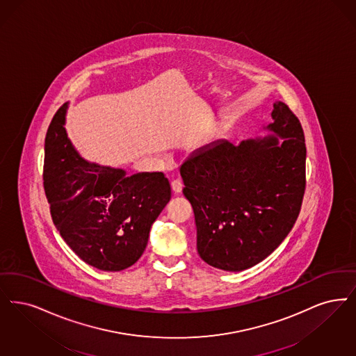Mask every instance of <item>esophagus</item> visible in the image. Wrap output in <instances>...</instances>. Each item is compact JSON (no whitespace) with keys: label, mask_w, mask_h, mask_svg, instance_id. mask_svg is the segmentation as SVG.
<instances>
[{"label":"esophagus","mask_w":356,"mask_h":356,"mask_svg":"<svg viewBox=\"0 0 356 356\" xmlns=\"http://www.w3.org/2000/svg\"><path fill=\"white\" fill-rule=\"evenodd\" d=\"M172 191L175 192V193H181V191H183V183H181V180H179V179H176V180H173L171 183Z\"/></svg>","instance_id":"esophagus-1"}]
</instances>
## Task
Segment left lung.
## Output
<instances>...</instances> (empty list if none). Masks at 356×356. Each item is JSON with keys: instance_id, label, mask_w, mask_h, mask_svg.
I'll return each instance as SVG.
<instances>
[{"instance_id": "8db88e82", "label": "left lung", "mask_w": 356, "mask_h": 356, "mask_svg": "<svg viewBox=\"0 0 356 356\" xmlns=\"http://www.w3.org/2000/svg\"><path fill=\"white\" fill-rule=\"evenodd\" d=\"M270 132L234 145L216 140L180 167L197 228V252L211 266L241 271L281 245L298 218L306 188L300 122L284 102L273 104Z\"/></svg>"}]
</instances>
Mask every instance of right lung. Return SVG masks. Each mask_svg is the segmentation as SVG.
Masks as SVG:
<instances>
[{"instance_id": "add662e5", "label": "right lung", "mask_w": 356, "mask_h": 356, "mask_svg": "<svg viewBox=\"0 0 356 356\" xmlns=\"http://www.w3.org/2000/svg\"><path fill=\"white\" fill-rule=\"evenodd\" d=\"M67 103L58 110L44 139L43 188L53 222L72 252L104 271L134 265L149 230L171 200L163 172L127 176L124 170L88 163L67 138Z\"/></svg>"}]
</instances>
